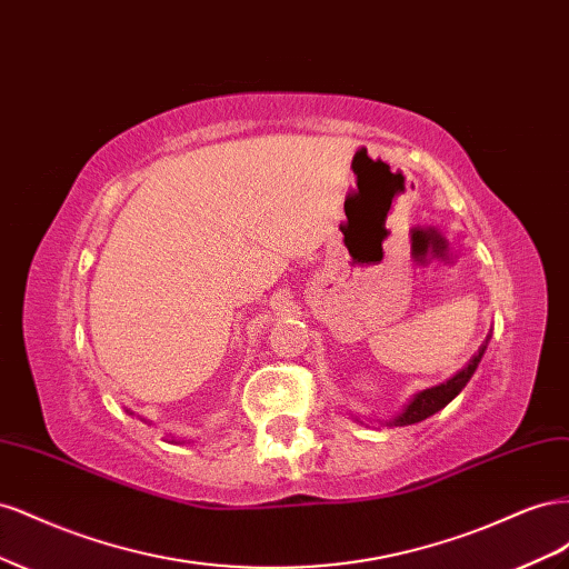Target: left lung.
Here are the masks:
<instances>
[{
	"label": "left lung",
	"instance_id": "8db88e82",
	"mask_svg": "<svg viewBox=\"0 0 569 569\" xmlns=\"http://www.w3.org/2000/svg\"><path fill=\"white\" fill-rule=\"evenodd\" d=\"M489 339H491V337H487V341H489ZM485 351H487V343H481V349L472 356L470 363L465 366L458 375H453L449 382H443V385H439V387H432V389H425V391L416 393V399H412V401L403 408L401 416H396L389 425H399V427H403V425H416V422H422L425 418L435 416V412H439L441 408L449 406V403L456 399V396L465 389V385L470 382V377L475 375V370H477V366H479L481 356H485Z\"/></svg>",
	"mask_w": 569,
	"mask_h": 569
}]
</instances>
